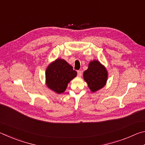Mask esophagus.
I'll return each mask as SVG.
<instances>
[{"mask_svg":"<svg viewBox=\"0 0 145 145\" xmlns=\"http://www.w3.org/2000/svg\"><path fill=\"white\" fill-rule=\"evenodd\" d=\"M82 75V73L81 70H78L77 71V76H78V77H81Z\"/></svg>","mask_w":145,"mask_h":145,"instance_id":"esophagus-1","label":"esophagus"}]
</instances>
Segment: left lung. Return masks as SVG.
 Listing matches in <instances>:
<instances>
[{
  "mask_svg": "<svg viewBox=\"0 0 145 145\" xmlns=\"http://www.w3.org/2000/svg\"><path fill=\"white\" fill-rule=\"evenodd\" d=\"M83 76L91 91L95 92L105 86L107 72L99 61L95 60L90 62L88 70L84 72Z\"/></svg>",
  "mask_w": 145,
  "mask_h": 145,
  "instance_id": "left-lung-1",
  "label": "left lung"
}]
</instances>
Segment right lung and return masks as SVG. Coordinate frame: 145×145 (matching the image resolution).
I'll return each mask as SVG.
<instances>
[{"label": "right lung", "mask_w": 145, "mask_h": 145, "mask_svg": "<svg viewBox=\"0 0 145 145\" xmlns=\"http://www.w3.org/2000/svg\"><path fill=\"white\" fill-rule=\"evenodd\" d=\"M45 75L47 86L60 94L67 89L68 83L77 76V72L67 61L57 59L46 68Z\"/></svg>", "instance_id": "right-lung-1"}]
</instances>
